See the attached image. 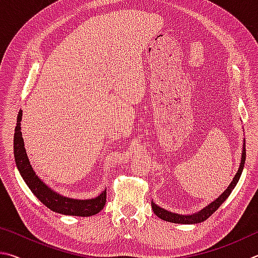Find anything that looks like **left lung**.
Here are the masks:
<instances>
[{
  "mask_svg": "<svg viewBox=\"0 0 258 258\" xmlns=\"http://www.w3.org/2000/svg\"><path fill=\"white\" fill-rule=\"evenodd\" d=\"M245 160H246V143L243 141L242 144V153H241V161H240V165H239V169L237 171V173L234 174V177L232 179L231 183L229 184L228 188L221 194V195L214 200L213 202L205 206L204 209H202L201 211L195 212L192 214H179V213H173V212H170L165 209H162L157 204H155L154 202L152 201V209L153 212L156 214V216H159L160 219L168 221V222H172V223H180V224H196V223H201L204 222L206 219H209L210 216L214 213V212L219 209V207L223 204L225 200L230 196V194L232 192L234 187L237 186V183L240 179V175L242 173L243 170V165H245Z\"/></svg>",
  "mask_w": 258,
  "mask_h": 258,
  "instance_id": "obj_1",
  "label": "left lung"
}]
</instances>
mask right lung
Here are the masks:
<instances>
[{
    "mask_svg": "<svg viewBox=\"0 0 258 258\" xmlns=\"http://www.w3.org/2000/svg\"><path fill=\"white\" fill-rule=\"evenodd\" d=\"M21 119L22 111L20 110L17 116V125L15 129V137H13V152H15L18 171H19L20 175L25 180L31 192L49 210L60 214L92 216L102 211L106 202V188L94 198L77 200V198L63 196L53 190L36 174L26 153L24 138H22L21 134Z\"/></svg>",
    "mask_w": 258,
    "mask_h": 258,
    "instance_id": "obj_1",
    "label": "right lung"
}]
</instances>
